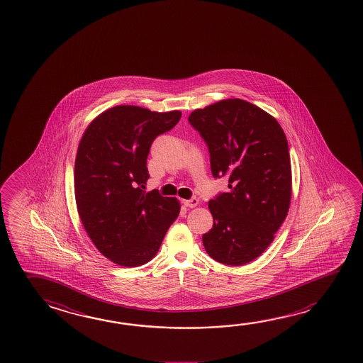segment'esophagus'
Returning a JSON list of instances; mask_svg holds the SVG:
<instances>
[{"label":"esophagus","mask_w":363,"mask_h":363,"mask_svg":"<svg viewBox=\"0 0 363 363\" xmlns=\"http://www.w3.org/2000/svg\"><path fill=\"white\" fill-rule=\"evenodd\" d=\"M184 206H187V208H195V206H197V203H199V200H197L196 197H192L190 200H184Z\"/></svg>","instance_id":"1"}]
</instances>
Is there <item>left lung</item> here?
I'll return each instance as SVG.
<instances>
[{"instance_id":"1","label":"left lung","mask_w":363,"mask_h":363,"mask_svg":"<svg viewBox=\"0 0 363 363\" xmlns=\"http://www.w3.org/2000/svg\"><path fill=\"white\" fill-rule=\"evenodd\" d=\"M228 192L210 200L213 228L203 235L211 259L240 267L259 257L284 222L292 195L288 141L273 116L242 99H224L189 116Z\"/></svg>"}]
</instances>
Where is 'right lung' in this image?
Masks as SVG:
<instances>
[{
  "label": "right lung",
  "instance_id": "right-lung-1",
  "mask_svg": "<svg viewBox=\"0 0 363 363\" xmlns=\"http://www.w3.org/2000/svg\"><path fill=\"white\" fill-rule=\"evenodd\" d=\"M179 118V111L117 106L90 122L77 147L74 187L80 220L99 252L121 267L152 260L179 216L176 197L144 189L152 143Z\"/></svg>",
  "mask_w": 363,
  "mask_h": 363
}]
</instances>
